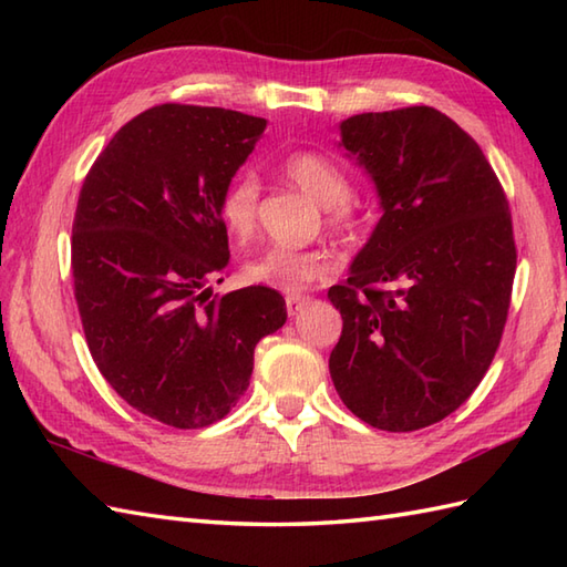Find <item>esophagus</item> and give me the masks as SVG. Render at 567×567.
Returning a JSON list of instances; mask_svg holds the SVG:
<instances>
[{
    "instance_id": "1",
    "label": "esophagus",
    "mask_w": 567,
    "mask_h": 567,
    "mask_svg": "<svg viewBox=\"0 0 567 567\" xmlns=\"http://www.w3.org/2000/svg\"><path fill=\"white\" fill-rule=\"evenodd\" d=\"M285 305H287V315L295 317V315H299V311H302V307L309 305V297H305V295H290V297L285 299Z\"/></svg>"
}]
</instances>
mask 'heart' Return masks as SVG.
<instances>
[{
    "label": "heart",
    "instance_id": "1",
    "mask_svg": "<svg viewBox=\"0 0 567 567\" xmlns=\"http://www.w3.org/2000/svg\"><path fill=\"white\" fill-rule=\"evenodd\" d=\"M285 175L292 183L323 204L327 224L333 231H351L358 224L360 212L355 199L348 195V175L343 167L329 155L317 151H299L285 161ZM260 199V183L252 173H240L234 177L219 199V216L228 234L246 240L256 228ZM336 270V256L329 248H268L256 258L246 260V280L272 287V290L297 295L311 282H319Z\"/></svg>",
    "mask_w": 567,
    "mask_h": 567
}]
</instances>
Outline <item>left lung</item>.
<instances>
[{"mask_svg": "<svg viewBox=\"0 0 567 567\" xmlns=\"http://www.w3.org/2000/svg\"><path fill=\"white\" fill-rule=\"evenodd\" d=\"M382 216L329 290L343 331L329 358L343 404L382 431H416L485 378L507 321L516 248L485 153L431 106L339 124Z\"/></svg>", "mask_w": 567, "mask_h": 567, "instance_id": "obj_1", "label": "left lung"}]
</instances>
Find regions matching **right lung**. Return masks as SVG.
<instances>
[{"instance_id":"add662e5","label":"right lung","mask_w":567,"mask_h":567,"mask_svg":"<svg viewBox=\"0 0 567 567\" xmlns=\"http://www.w3.org/2000/svg\"><path fill=\"white\" fill-rule=\"evenodd\" d=\"M265 126L219 106L161 104L118 128L84 177L72 224L84 339L116 394L167 426L231 412L256 343L287 321L270 287H209L231 258L219 199Z\"/></svg>"}]
</instances>
